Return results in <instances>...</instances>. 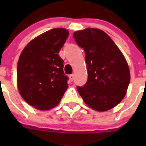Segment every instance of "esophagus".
Instances as JSON below:
<instances>
[{"mask_svg": "<svg viewBox=\"0 0 146 146\" xmlns=\"http://www.w3.org/2000/svg\"><path fill=\"white\" fill-rule=\"evenodd\" d=\"M69 79H70L71 81L74 80V74H70V75H69Z\"/></svg>", "mask_w": 146, "mask_h": 146, "instance_id": "1", "label": "esophagus"}]
</instances>
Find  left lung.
Wrapping results in <instances>:
<instances>
[{
    "mask_svg": "<svg viewBox=\"0 0 146 146\" xmlns=\"http://www.w3.org/2000/svg\"><path fill=\"white\" fill-rule=\"evenodd\" d=\"M76 43L86 53L88 80L77 86L83 101L92 109L103 112L119 104L130 81L128 64L111 38L97 28L73 33Z\"/></svg>",
    "mask_w": 146,
    "mask_h": 146,
    "instance_id": "8db88e82",
    "label": "left lung"
}]
</instances>
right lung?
<instances>
[{
    "label": "right lung",
    "mask_w": 146,
    "mask_h": 146,
    "mask_svg": "<svg viewBox=\"0 0 146 146\" xmlns=\"http://www.w3.org/2000/svg\"><path fill=\"white\" fill-rule=\"evenodd\" d=\"M69 31L53 28L27 44L17 63V86L22 97L32 107L48 110L59 104L68 88L59 56Z\"/></svg>",
    "instance_id": "right-lung-1"
}]
</instances>
